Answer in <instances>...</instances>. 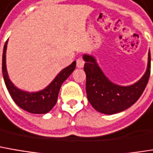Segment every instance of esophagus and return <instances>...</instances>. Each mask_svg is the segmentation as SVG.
I'll list each match as a JSON object with an SVG mask.
<instances>
[{
  "instance_id": "esophagus-1",
  "label": "esophagus",
  "mask_w": 153,
  "mask_h": 153,
  "mask_svg": "<svg viewBox=\"0 0 153 153\" xmlns=\"http://www.w3.org/2000/svg\"><path fill=\"white\" fill-rule=\"evenodd\" d=\"M77 62V67H79V68H82L83 66H84V60L82 59V58H79L78 59L76 60Z\"/></svg>"
}]
</instances>
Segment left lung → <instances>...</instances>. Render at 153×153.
<instances>
[{"label": "left lung", "mask_w": 153, "mask_h": 153, "mask_svg": "<svg viewBox=\"0 0 153 153\" xmlns=\"http://www.w3.org/2000/svg\"><path fill=\"white\" fill-rule=\"evenodd\" d=\"M84 71L86 73V91L88 102L97 111L112 115L122 112L134 104L146 88L151 74V53L145 74L133 85L123 87L111 82L96 63L95 59L85 54Z\"/></svg>", "instance_id": "obj_1"}]
</instances>
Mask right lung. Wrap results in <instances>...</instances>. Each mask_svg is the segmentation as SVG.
<instances>
[{
	"instance_id": "right-lung-1",
	"label": "right lung",
	"mask_w": 153,
	"mask_h": 153,
	"mask_svg": "<svg viewBox=\"0 0 153 153\" xmlns=\"http://www.w3.org/2000/svg\"><path fill=\"white\" fill-rule=\"evenodd\" d=\"M7 41H6L2 54V74L5 85L12 99L23 110L32 114H46L55 106L60 87L63 82L74 71L76 61L63 69L45 89L38 92L30 93L17 88L9 79L6 67V50Z\"/></svg>"
}]
</instances>
